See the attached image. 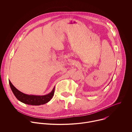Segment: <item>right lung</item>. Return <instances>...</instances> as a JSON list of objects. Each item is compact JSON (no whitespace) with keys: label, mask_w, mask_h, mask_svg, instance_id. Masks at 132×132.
Segmentation results:
<instances>
[{"label":"right lung","mask_w":132,"mask_h":132,"mask_svg":"<svg viewBox=\"0 0 132 132\" xmlns=\"http://www.w3.org/2000/svg\"><path fill=\"white\" fill-rule=\"evenodd\" d=\"M9 82L10 88L15 97L21 102L27 104L33 105V106H39V105L45 104L51 99L54 95L55 87H54L52 91L47 95L37 96L24 94L18 90L12 85L10 80H9Z\"/></svg>","instance_id":"1"}]
</instances>
